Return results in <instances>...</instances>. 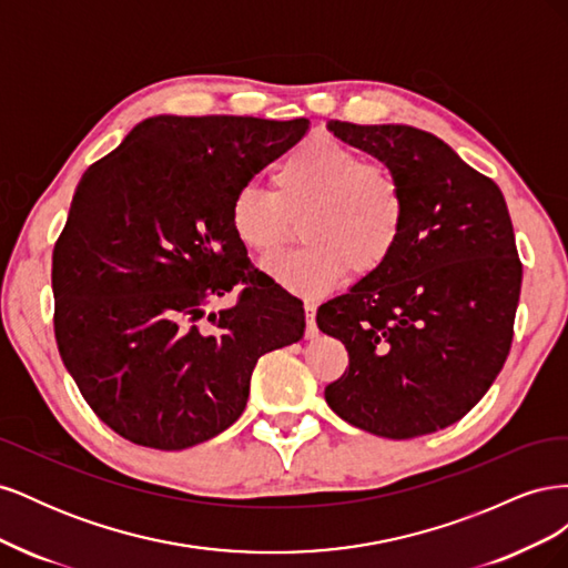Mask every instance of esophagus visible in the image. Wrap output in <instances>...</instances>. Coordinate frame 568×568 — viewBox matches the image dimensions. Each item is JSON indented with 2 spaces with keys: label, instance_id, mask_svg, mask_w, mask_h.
<instances>
[{
  "label": "esophagus",
  "instance_id": "esophagus-1",
  "mask_svg": "<svg viewBox=\"0 0 568 568\" xmlns=\"http://www.w3.org/2000/svg\"><path fill=\"white\" fill-rule=\"evenodd\" d=\"M303 311H305V334L313 338L317 334V322H315L317 305H315V301H305L303 303Z\"/></svg>",
  "mask_w": 568,
  "mask_h": 568
}]
</instances>
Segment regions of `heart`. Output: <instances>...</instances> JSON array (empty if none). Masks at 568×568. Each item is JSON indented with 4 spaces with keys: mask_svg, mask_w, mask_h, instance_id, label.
<instances>
[{
    "mask_svg": "<svg viewBox=\"0 0 568 568\" xmlns=\"http://www.w3.org/2000/svg\"><path fill=\"white\" fill-rule=\"evenodd\" d=\"M272 192L253 184L230 201V230L251 253L270 257L296 234L305 244L265 263L291 294L315 296L348 267L365 277L398 251L407 227V194L395 170L363 159L329 136H311L272 170Z\"/></svg>",
    "mask_w": 568,
    "mask_h": 568,
    "instance_id": "obj_1",
    "label": "heart"
}]
</instances>
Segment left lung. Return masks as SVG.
<instances>
[{"mask_svg":"<svg viewBox=\"0 0 568 568\" xmlns=\"http://www.w3.org/2000/svg\"><path fill=\"white\" fill-rule=\"evenodd\" d=\"M329 130L398 173L409 213L390 261L320 305L317 326L348 351L324 398L374 436L434 434L484 398L511 348L521 261L505 196L432 132Z\"/></svg>","mask_w":568,"mask_h":568,"instance_id":"1","label":"left lung"}]
</instances>
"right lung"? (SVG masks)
<instances>
[{
	"instance_id": "obj_1",
	"label": "right lung",
	"mask_w": 568,
	"mask_h": 568,
	"mask_svg": "<svg viewBox=\"0 0 568 568\" xmlns=\"http://www.w3.org/2000/svg\"><path fill=\"white\" fill-rule=\"evenodd\" d=\"M307 125L159 115L82 175L51 255L54 336L82 398L130 443L182 450L222 434L261 355L303 336V303L253 267L227 211Z\"/></svg>"
}]
</instances>
